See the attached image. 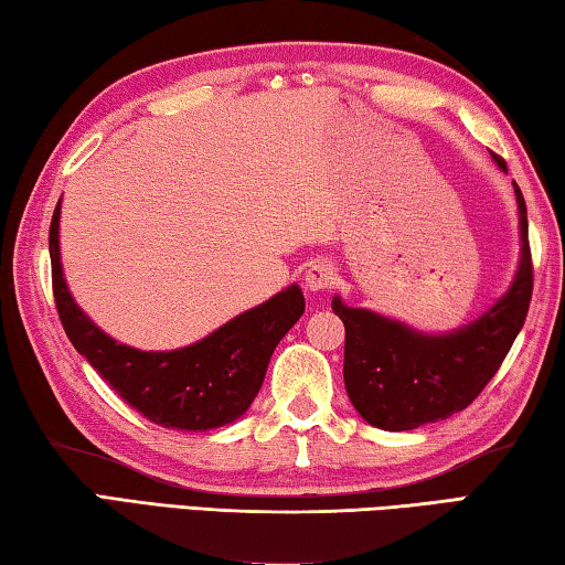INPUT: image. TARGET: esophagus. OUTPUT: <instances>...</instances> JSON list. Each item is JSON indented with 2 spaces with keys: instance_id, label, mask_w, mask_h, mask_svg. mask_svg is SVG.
Segmentation results:
<instances>
[{
  "instance_id": "esophagus-1",
  "label": "esophagus",
  "mask_w": 565,
  "mask_h": 565,
  "mask_svg": "<svg viewBox=\"0 0 565 565\" xmlns=\"http://www.w3.org/2000/svg\"><path fill=\"white\" fill-rule=\"evenodd\" d=\"M332 282H334V267L328 260L312 263L308 270H305V288L310 292L330 290Z\"/></svg>"
}]
</instances>
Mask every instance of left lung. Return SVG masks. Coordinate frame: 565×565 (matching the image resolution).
<instances>
[{"instance_id":"obj_1","label":"left lung","mask_w":565,"mask_h":565,"mask_svg":"<svg viewBox=\"0 0 565 565\" xmlns=\"http://www.w3.org/2000/svg\"><path fill=\"white\" fill-rule=\"evenodd\" d=\"M501 171L507 163L493 156ZM519 265L509 290L479 318L449 332H424L367 308H350L342 295L332 310L344 322V387L352 407L372 427L409 431L467 409L501 367L526 322L533 270L529 217L519 185Z\"/></svg>"}]
</instances>
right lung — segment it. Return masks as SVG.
<instances>
[{
    "label": "right lung",
    "instance_id": "obj_1",
    "mask_svg": "<svg viewBox=\"0 0 565 565\" xmlns=\"http://www.w3.org/2000/svg\"><path fill=\"white\" fill-rule=\"evenodd\" d=\"M62 201L49 227L54 300L58 318L78 354L153 424L166 429L207 431L231 427L250 409L263 387L273 352L302 318L305 298L298 282L255 308L235 315L203 340L175 350H136L106 334L68 292L62 243Z\"/></svg>",
    "mask_w": 565,
    "mask_h": 565
}]
</instances>
